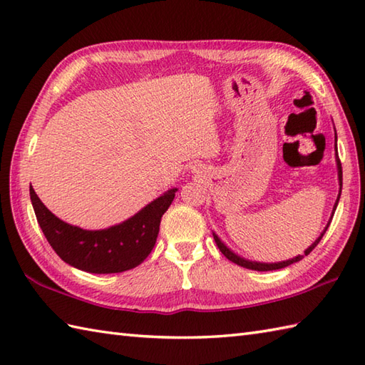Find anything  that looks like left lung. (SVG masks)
Returning <instances> with one entry per match:
<instances>
[{"mask_svg": "<svg viewBox=\"0 0 365 365\" xmlns=\"http://www.w3.org/2000/svg\"><path fill=\"white\" fill-rule=\"evenodd\" d=\"M336 141H337V136H336ZM336 150H337V145H336ZM337 169H339V180H340V190H342V163H340V160H339V155H337ZM337 204H339V199H337V202H336V205H334V210H336V207H337ZM329 227V224L327 226V229ZM327 229L323 230V234L315 240V243L312 245V246H309L307 250L304 251V255H309L311 254L314 250H315V246L320 243V240L323 238V235H324V232H327ZM215 237V242H216V245H218V247H220V251L226 255V259H229L230 262H234V263H237V265H240V267H243V268H250V269H255V271H271V269H281V268H285V267H289V265H292V263H294V262H299L301 259H304V255H298V257H294V259H292V260H287V262H279V263H257V262H250V260H245V259H242V257H238L237 254H234L232 252L227 246H224L222 243H221V240L216 237V235H213Z\"/></svg>", "mask_w": 365, "mask_h": 365, "instance_id": "obj_1", "label": "left lung"}]
</instances>
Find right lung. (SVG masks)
<instances>
[{
    "label": "right lung",
    "instance_id": "add662e5",
    "mask_svg": "<svg viewBox=\"0 0 365 365\" xmlns=\"http://www.w3.org/2000/svg\"><path fill=\"white\" fill-rule=\"evenodd\" d=\"M177 190L165 192L133 218L105 230H83L56 218L33 187L29 188L36 218L46 242L68 265L96 274L122 273L143 263L157 242L163 215Z\"/></svg>",
    "mask_w": 365,
    "mask_h": 365
}]
</instances>
